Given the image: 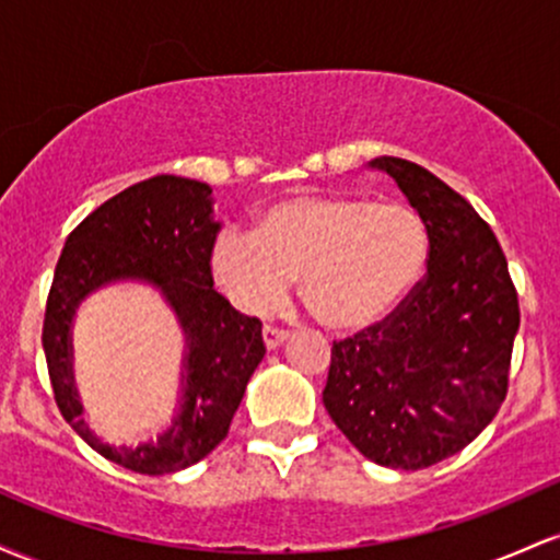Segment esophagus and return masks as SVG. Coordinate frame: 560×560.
<instances>
[{"label": "esophagus", "mask_w": 560, "mask_h": 560, "mask_svg": "<svg viewBox=\"0 0 560 560\" xmlns=\"http://www.w3.org/2000/svg\"><path fill=\"white\" fill-rule=\"evenodd\" d=\"M289 339V331L279 329V326H266L262 329V342H266L268 350H276V347H281Z\"/></svg>", "instance_id": "esophagus-1"}]
</instances>
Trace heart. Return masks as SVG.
<instances>
[{"mask_svg": "<svg viewBox=\"0 0 560 560\" xmlns=\"http://www.w3.org/2000/svg\"><path fill=\"white\" fill-rule=\"evenodd\" d=\"M429 258L427 223L402 202L300 195L262 210L253 231L215 242L213 273L244 313H268L302 279L320 324L358 331L408 300Z\"/></svg>", "mask_w": 560, "mask_h": 560, "instance_id": "1", "label": "heart"}]
</instances>
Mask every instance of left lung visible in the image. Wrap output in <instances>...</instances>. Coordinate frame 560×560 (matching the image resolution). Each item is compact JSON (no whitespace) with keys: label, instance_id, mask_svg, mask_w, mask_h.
Instances as JSON below:
<instances>
[{"label":"left lung","instance_id":"left-lung-1","mask_svg":"<svg viewBox=\"0 0 560 560\" xmlns=\"http://www.w3.org/2000/svg\"><path fill=\"white\" fill-rule=\"evenodd\" d=\"M427 223V276L382 324L334 342L324 405L378 466H434L494 419L508 392L518 298L492 229L421 165L376 158Z\"/></svg>","mask_w":560,"mask_h":560}]
</instances>
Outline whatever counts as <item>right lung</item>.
<instances>
[{"label":"right lung","mask_w":560,"mask_h":560,"mask_svg":"<svg viewBox=\"0 0 560 560\" xmlns=\"http://www.w3.org/2000/svg\"><path fill=\"white\" fill-rule=\"evenodd\" d=\"M215 234L208 184L155 176L83 218L57 260L42 334L57 408L89 447L128 471L160 477L195 466L215 450L266 355L260 320L242 316L213 289ZM124 280L158 288L187 342L177 416L158 441L137 448L110 446L88 429L72 376V320L80 302Z\"/></svg>","instance_id":"1"}]
</instances>
